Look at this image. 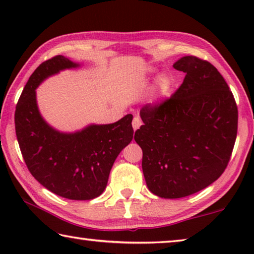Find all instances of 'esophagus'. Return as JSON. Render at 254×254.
<instances>
[{
    "label": "esophagus",
    "mask_w": 254,
    "mask_h": 254,
    "mask_svg": "<svg viewBox=\"0 0 254 254\" xmlns=\"http://www.w3.org/2000/svg\"><path fill=\"white\" fill-rule=\"evenodd\" d=\"M141 124H142V121H141L140 118H134L133 119V122H132V127H133V130L136 131L137 128L141 127Z\"/></svg>",
    "instance_id": "1"
}]
</instances>
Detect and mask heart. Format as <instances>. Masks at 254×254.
I'll list each match as a JSON object with an SVG mask.
<instances>
[{
  "label": "heart",
  "instance_id": "heart-1",
  "mask_svg": "<svg viewBox=\"0 0 254 254\" xmlns=\"http://www.w3.org/2000/svg\"><path fill=\"white\" fill-rule=\"evenodd\" d=\"M170 88V79L169 77L162 75L159 77L156 81V87H154L153 101H160L161 98L168 93Z\"/></svg>",
  "mask_w": 254,
  "mask_h": 254
}]
</instances>
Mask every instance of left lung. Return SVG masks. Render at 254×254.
<instances>
[{
    "label": "left lung",
    "instance_id": "8db88e82",
    "mask_svg": "<svg viewBox=\"0 0 254 254\" xmlns=\"http://www.w3.org/2000/svg\"><path fill=\"white\" fill-rule=\"evenodd\" d=\"M183 84L169 98L140 111L134 134L142 149L149 190L182 198L209 186L224 173L238 133V106L212 64L186 56L174 64Z\"/></svg>",
    "mask_w": 254,
    "mask_h": 254
}]
</instances>
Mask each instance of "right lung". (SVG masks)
Wrapping results in <instances>:
<instances>
[{"mask_svg":"<svg viewBox=\"0 0 254 254\" xmlns=\"http://www.w3.org/2000/svg\"><path fill=\"white\" fill-rule=\"evenodd\" d=\"M77 66L60 55L42 63L24 86L14 122L21 153L33 177L64 198L88 200L104 191L115 159L132 141L133 117L92 124L75 133H62L48 126L38 110L36 88L47 77Z\"/></svg>","mask_w":254,"mask_h":254,"instance_id":"right-lung-1","label":"right lung"}]
</instances>
